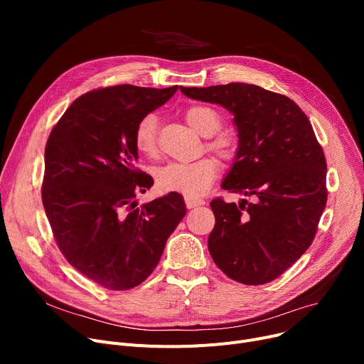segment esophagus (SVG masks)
Segmentation results:
<instances>
[{
  "instance_id": "1",
  "label": "esophagus",
  "mask_w": 364,
  "mask_h": 364,
  "mask_svg": "<svg viewBox=\"0 0 364 364\" xmlns=\"http://www.w3.org/2000/svg\"><path fill=\"white\" fill-rule=\"evenodd\" d=\"M184 202H186V206H187L188 209L200 206V205L205 203L202 199H196V198H192V196H186V198H184Z\"/></svg>"
}]
</instances>
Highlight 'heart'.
Masks as SVG:
<instances>
[{
	"mask_svg": "<svg viewBox=\"0 0 364 364\" xmlns=\"http://www.w3.org/2000/svg\"><path fill=\"white\" fill-rule=\"evenodd\" d=\"M186 122L202 137H211L221 128V117L208 106H190L184 113ZM134 146L144 156H155L158 151V118L153 113L143 117L134 129ZM208 147L224 161H232L237 153V139L233 134H220L208 143ZM217 177V164L211 158L195 162H171L156 171V183L166 192L187 196H199Z\"/></svg>",
	"mask_w": 364,
	"mask_h": 364,
	"instance_id": "obj_1",
	"label": "heart"
}]
</instances>
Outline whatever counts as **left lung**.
I'll list each match as a JSON object with an SVG mask.
<instances>
[{
	"label": "left lung",
	"instance_id": "obj_1",
	"mask_svg": "<svg viewBox=\"0 0 364 364\" xmlns=\"http://www.w3.org/2000/svg\"><path fill=\"white\" fill-rule=\"evenodd\" d=\"M180 90L233 113L239 147L221 187L252 199L211 202L209 254L239 283H269L309 250L326 206V159L313 127L294 100L258 85Z\"/></svg>",
	"mask_w": 364,
	"mask_h": 364
}]
</instances>
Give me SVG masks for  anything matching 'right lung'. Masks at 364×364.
Returning a JSON list of instances; mask_svg holds the SVG:
<instances>
[{
  "instance_id": "1",
  "label": "right lung",
  "mask_w": 364,
  "mask_h": 364,
  "mask_svg": "<svg viewBox=\"0 0 364 364\" xmlns=\"http://www.w3.org/2000/svg\"><path fill=\"white\" fill-rule=\"evenodd\" d=\"M177 88L124 84L85 92L47 140L41 198L54 240L72 267L109 291L144 282L186 215L176 192L141 208L134 200L153 184L136 168L134 129Z\"/></svg>"
}]
</instances>
